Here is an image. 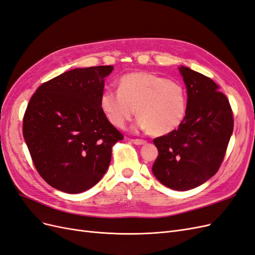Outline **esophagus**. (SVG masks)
I'll list each match as a JSON object with an SVG mask.
<instances>
[{
  "label": "esophagus",
  "instance_id": "obj_1",
  "mask_svg": "<svg viewBox=\"0 0 255 255\" xmlns=\"http://www.w3.org/2000/svg\"><path fill=\"white\" fill-rule=\"evenodd\" d=\"M130 141H132V142L135 143V144H137V145H140V144L146 143V141L143 140V139H130Z\"/></svg>",
  "mask_w": 255,
  "mask_h": 255
}]
</instances>
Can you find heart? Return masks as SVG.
I'll list each match as a JSON object with an SVG mask.
<instances>
[{
    "instance_id": "obj_1",
    "label": "heart",
    "mask_w": 255,
    "mask_h": 255,
    "mask_svg": "<svg viewBox=\"0 0 255 255\" xmlns=\"http://www.w3.org/2000/svg\"><path fill=\"white\" fill-rule=\"evenodd\" d=\"M106 118L118 128H125L136 110L137 127L155 136L172 132L187 112V91L174 80L148 72L122 76L118 90L107 89L100 98Z\"/></svg>"
}]
</instances>
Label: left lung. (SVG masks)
<instances>
[{"instance_id":"8db88e82","label":"left lung","mask_w":255,"mask_h":255,"mask_svg":"<svg viewBox=\"0 0 255 255\" xmlns=\"http://www.w3.org/2000/svg\"><path fill=\"white\" fill-rule=\"evenodd\" d=\"M180 72L187 88V112L172 132L154 138L158 156L153 174L165 186L188 190L216 174L233 133V112L218 85L187 67Z\"/></svg>"}]
</instances>
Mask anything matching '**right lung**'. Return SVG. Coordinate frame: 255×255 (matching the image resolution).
Returning a JSON list of instances; mask_svg holds the SVG:
<instances>
[{"label":"right lung","mask_w":255,"mask_h":255,"mask_svg":"<svg viewBox=\"0 0 255 255\" xmlns=\"http://www.w3.org/2000/svg\"><path fill=\"white\" fill-rule=\"evenodd\" d=\"M113 66L78 68L41 84L23 117V137L38 173L52 187L79 194L102 179L123 135L100 106Z\"/></svg>","instance_id":"right-lung-1"}]
</instances>
